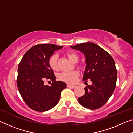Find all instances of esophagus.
Wrapping results in <instances>:
<instances>
[{
  "label": "esophagus",
  "mask_w": 133,
  "mask_h": 133,
  "mask_svg": "<svg viewBox=\"0 0 133 133\" xmlns=\"http://www.w3.org/2000/svg\"><path fill=\"white\" fill-rule=\"evenodd\" d=\"M67 86L69 87V88H71V89H75L76 87V85H70V84H67Z\"/></svg>",
  "instance_id": "34e87169"
}]
</instances>
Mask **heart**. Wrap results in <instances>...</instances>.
I'll return each mask as SVG.
<instances>
[{
    "instance_id": "obj_1",
    "label": "heart",
    "mask_w": 133,
    "mask_h": 133,
    "mask_svg": "<svg viewBox=\"0 0 133 133\" xmlns=\"http://www.w3.org/2000/svg\"><path fill=\"white\" fill-rule=\"evenodd\" d=\"M67 57L69 59L74 63H76L78 62L79 59V56L74 51H69L66 53ZM48 63L49 66L51 69L54 70H56L58 69V64H57V56L56 54H53L49 57L48 60ZM79 76V72L78 71H64L60 73L58 76V78L60 80L63 81L67 83H75L77 78Z\"/></svg>"
}]
</instances>
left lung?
<instances>
[{"mask_svg":"<svg viewBox=\"0 0 133 133\" xmlns=\"http://www.w3.org/2000/svg\"><path fill=\"white\" fill-rule=\"evenodd\" d=\"M71 48L84 53L86 67L83 81L90 79L93 82L86 85L85 94L78 98V102L86 109H99L106 103L116 88L117 72L113 58L94 43H82Z\"/></svg>","mask_w":133,"mask_h":133,"instance_id":"obj_1","label":"left lung"}]
</instances>
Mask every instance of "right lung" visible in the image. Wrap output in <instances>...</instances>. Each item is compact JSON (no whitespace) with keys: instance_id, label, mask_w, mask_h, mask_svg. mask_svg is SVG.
Here are the masks:
<instances>
[{"instance_id":"right-lung-1","label":"right lung","mask_w":133,"mask_h":133,"mask_svg":"<svg viewBox=\"0 0 133 133\" xmlns=\"http://www.w3.org/2000/svg\"><path fill=\"white\" fill-rule=\"evenodd\" d=\"M53 44H39L31 47L24 54L18 66L17 85L22 98L28 106L40 112L48 111L59 102L62 91L66 84L56 81L48 63L55 50L62 49ZM51 80L50 85L44 81Z\"/></svg>"}]
</instances>
